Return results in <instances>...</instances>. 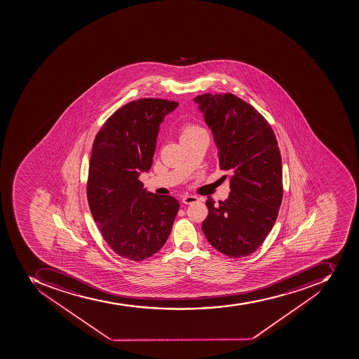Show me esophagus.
<instances>
[{
	"label": "esophagus",
	"mask_w": 359,
	"mask_h": 359,
	"mask_svg": "<svg viewBox=\"0 0 359 359\" xmlns=\"http://www.w3.org/2000/svg\"><path fill=\"white\" fill-rule=\"evenodd\" d=\"M196 201H198V196H195V195H185V196H183V198H182V202H183L184 204H192L196 202Z\"/></svg>",
	"instance_id": "34e87169"
}]
</instances>
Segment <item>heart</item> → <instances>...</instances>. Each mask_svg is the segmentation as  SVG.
Returning a JSON list of instances; mask_svg holds the SVG:
<instances>
[{"mask_svg": "<svg viewBox=\"0 0 359 359\" xmlns=\"http://www.w3.org/2000/svg\"><path fill=\"white\" fill-rule=\"evenodd\" d=\"M200 131V129L196 127H192V126H189V127L184 128L183 130H182L181 133V139L184 138V137L189 136V135H193V133H198Z\"/></svg>", "mask_w": 359, "mask_h": 359, "instance_id": "1", "label": "heart"}]
</instances>
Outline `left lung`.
<instances>
[{"label":"left lung","mask_w":359,"mask_h":359,"mask_svg":"<svg viewBox=\"0 0 359 359\" xmlns=\"http://www.w3.org/2000/svg\"><path fill=\"white\" fill-rule=\"evenodd\" d=\"M210 128L220 170L229 172L231 192L215 204L202 223L206 239L230 258L256 252L269 236L282 203V158L269 122L231 93L194 97Z\"/></svg>","instance_id":"1"}]
</instances>
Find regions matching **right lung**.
Returning <instances> with one entry per match:
<instances>
[{
  "instance_id": "right-lung-1",
  "label": "right lung",
  "mask_w": 359,
  "mask_h": 359,
  "mask_svg": "<svg viewBox=\"0 0 359 359\" xmlns=\"http://www.w3.org/2000/svg\"><path fill=\"white\" fill-rule=\"evenodd\" d=\"M175 101L129 102L107 118L94 140L88 200L96 226L113 252L142 262L164 246L180 203L144 189L142 172L153 166L159 126Z\"/></svg>"
}]
</instances>
